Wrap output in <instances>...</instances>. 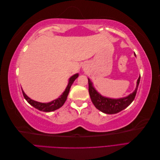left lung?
<instances>
[{
	"label": "left lung",
	"instance_id": "8db88e82",
	"mask_svg": "<svg viewBox=\"0 0 160 160\" xmlns=\"http://www.w3.org/2000/svg\"><path fill=\"white\" fill-rule=\"evenodd\" d=\"M140 81V76L137 81V87L135 90L129 96L124 98L113 99L105 98L99 94L92 85L91 82L88 79L89 93L91 101L95 107L102 112L107 114H115L120 112L129 106L134 100L137 93L138 86Z\"/></svg>",
	"mask_w": 160,
	"mask_h": 160
}]
</instances>
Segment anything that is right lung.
<instances>
[{
    "label": "right lung",
    "mask_w": 160,
    "mask_h": 160,
    "mask_svg": "<svg viewBox=\"0 0 160 160\" xmlns=\"http://www.w3.org/2000/svg\"><path fill=\"white\" fill-rule=\"evenodd\" d=\"M78 75H79L78 74H75L73 76H72L69 79V84H68V85H67L65 91H64V93L60 96V98H59L57 99H55L54 101H51V102H50V103H40V102H37V101H35L34 100H32L31 99L28 98V97L25 93H24V91L22 90L23 96L28 103L39 111H45V112H50V111H55L57 109L60 108L61 107H62V105L65 103V101L67 100V96H68L71 86L72 85L74 81L77 78Z\"/></svg>",
    "instance_id": "obj_1"
}]
</instances>
